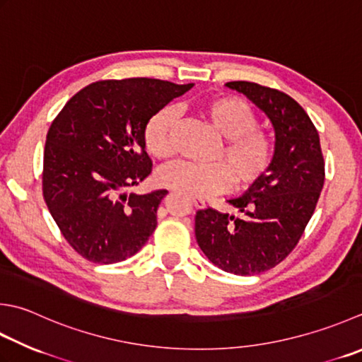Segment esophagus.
Returning <instances> with one entry per match:
<instances>
[{
    "instance_id": "obj_1",
    "label": "esophagus",
    "mask_w": 362,
    "mask_h": 362,
    "mask_svg": "<svg viewBox=\"0 0 362 362\" xmlns=\"http://www.w3.org/2000/svg\"><path fill=\"white\" fill-rule=\"evenodd\" d=\"M193 204H194L196 209H205V207H207V202H205L204 199H199V197H194Z\"/></svg>"
}]
</instances>
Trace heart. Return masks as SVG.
Segmentation results:
<instances>
[{
    "instance_id": "1",
    "label": "heart",
    "mask_w": 362,
    "mask_h": 362,
    "mask_svg": "<svg viewBox=\"0 0 362 362\" xmlns=\"http://www.w3.org/2000/svg\"><path fill=\"white\" fill-rule=\"evenodd\" d=\"M214 129L226 138L216 163L177 161L160 171V183L193 197L219 193L235 183L238 188L252 187L265 177L274 157L272 134L257 127V115L243 98L215 97L204 105ZM177 110L165 106L147 120L144 144L153 157L166 160L174 153Z\"/></svg>"
}]
</instances>
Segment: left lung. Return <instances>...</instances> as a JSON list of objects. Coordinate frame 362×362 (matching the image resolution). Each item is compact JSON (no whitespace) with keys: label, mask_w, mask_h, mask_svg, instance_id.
<instances>
[{"label":"left lung","mask_w":362,"mask_h":362,"mask_svg":"<svg viewBox=\"0 0 362 362\" xmlns=\"http://www.w3.org/2000/svg\"><path fill=\"white\" fill-rule=\"evenodd\" d=\"M272 120L274 157L262 180L229 204L242 215L202 209L196 240L221 270L252 276L281 264L298 245L325 183L320 136L298 102L278 89L251 81H229Z\"/></svg>","instance_id":"1"}]
</instances>
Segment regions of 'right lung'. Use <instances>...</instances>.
<instances>
[{"instance_id": "right-lung-1", "label": "right lung", "mask_w": 362, "mask_h": 362, "mask_svg": "<svg viewBox=\"0 0 362 362\" xmlns=\"http://www.w3.org/2000/svg\"><path fill=\"white\" fill-rule=\"evenodd\" d=\"M193 84L155 78L100 80L78 90L49 125L42 193L67 243L94 264L134 256L157 228L168 189L127 194L147 179L144 127Z\"/></svg>"}]
</instances>
